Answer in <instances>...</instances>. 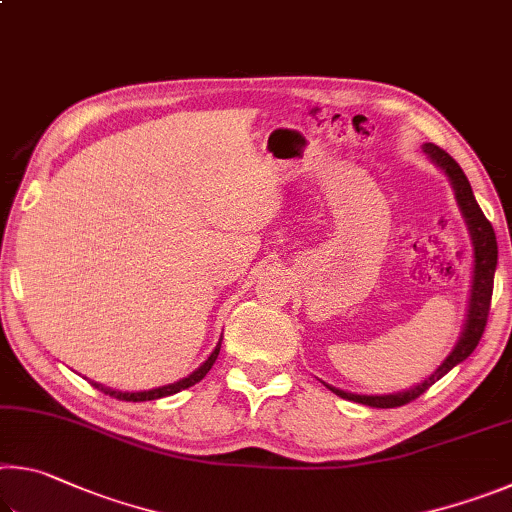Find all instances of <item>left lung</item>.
<instances>
[{"label":"left lung","instance_id":"1","mask_svg":"<svg viewBox=\"0 0 512 512\" xmlns=\"http://www.w3.org/2000/svg\"><path fill=\"white\" fill-rule=\"evenodd\" d=\"M422 153L436 164V167L445 173L449 185L454 189V198L458 210H461L467 232H470L472 239V255H474V266H472V284H470V300H467V314H465V323L461 329V336H458L456 345L452 352L447 354L445 361L431 372L429 377H424L420 384H415L411 388H404V391L397 393H384V395H357V393H348L341 391V388H334L329 384H323L329 388V391L336 393L343 400L350 402H359L372 406V409H395V406L409 404L415 397H420L429 386L436 384L440 377H445L449 370L458 363H463L470 354L474 352L476 345H479L485 323H488V311H490V298H492V282H495V271H497V237L495 230H492L490 221L485 219L479 203L472 194L470 180L463 173V169L458 167V162L452 158V155L445 153L440 146L436 144H422Z\"/></svg>","mask_w":512,"mask_h":512}]
</instances>
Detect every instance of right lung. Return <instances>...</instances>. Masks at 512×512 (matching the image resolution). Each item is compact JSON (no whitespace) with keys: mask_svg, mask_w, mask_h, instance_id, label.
Here are the masks:
<instances>
[{"mask_svg":"<svg viewBox=\"0 0 512 512\" xmlns=\"http://www.w3.org/2000/svg\"><path fill=\"white\" fill-rule=\"evenodd\" d=\"M221 352V339L219 343H216V348L212 350L210 357H207L201 366H198L192 375H187L183 379L173 381V384H167V386H158V388H151V391H117V388H110V386H103V384H97V381H92L94 388H99L101 393H106L110 397H117V400H124V402H149V400H160V397H167V395H176L180 391H185V388L194 386L201 381L207 372H210V368L214 366L216 357H219Z\"/></svg>","mask_w":512,"mask_h":512,"instance_id":"add662e5","label":"right lung"}]
</instances>
